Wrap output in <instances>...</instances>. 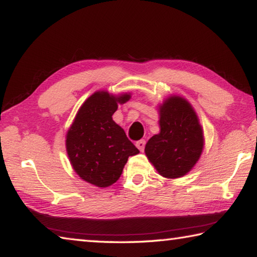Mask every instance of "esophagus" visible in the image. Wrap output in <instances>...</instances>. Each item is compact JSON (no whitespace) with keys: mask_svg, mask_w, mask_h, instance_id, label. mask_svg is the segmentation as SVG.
<instances>
[{"mask_svg":"<svg viewBox=\"0 0 257 257\" xmlns=\"http://www.w3.org/2000/svg\"><path fill=\"white\" fill-rule=\"evenodd\" d=\"M145 144H146V142L144 141V139H141V141H138L136 143V146H137V149L139 151L143 152V151H144V149H145Z\"/></svg>","mask_w":257,"mask_h":257,"instance_id":"esophagus-1","label":"esophagus"}]
</instances>
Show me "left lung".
<instances>
[{
	"label": "left lung",
	"instance_id": "1",
	"mask_svg": "<svg viewBox=\"0 0 257 257\" xmlns=\"http://www.w3.org/2000/svg\"><path fill=\"white\" fill-rule=\"evenodd\" d=\"M159 112L160 134L147 142L145 154L161 176L180 178L194 168L202 154V125L193 106L180 96L168 97Z\"/></svg>",
	"mask_w": 257,
	"mask_h": 257
}]
</instances>
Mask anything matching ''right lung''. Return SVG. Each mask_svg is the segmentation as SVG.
Returning a JSON list of instances; mask_svg holds the SVG:
<instances>
[{"mask_svg": "<svg viewBox=\"0 0 257 257\" xmlns=\"http://www.w3.org/2000/svg\"><path fill=\"white\" fill-rule=\"evenodd\" d=\"M130 99L98 90L80 106L67 133V153L73 170L94 186L108 187L119 179L129 156L139 151L112 119L118 104Z\"/></svg>", "mask_w": 257, "mask_h": 257, "instance_id": "obj_1", "label": "right lung"}]
</instances>
